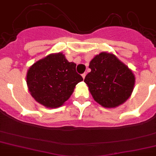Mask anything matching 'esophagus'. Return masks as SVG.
I'll return each mask as SVG.
<instances>
[{
    "label": "esophagus",
    "instance_id": "34e87169",
    "mask_svg": "<svg viewBox=\"0 0 156 156\" xmlns=\"http://www.w3.org/2000/svg\"><path fill=\"white\" fill-rule=\"evenodd\" d=\"M85 76H86V73H83V74H82V77H83V79H85Z\"/></svg>",
    "mask_w": 156,
    "mask_h": 156
}]
</instances>
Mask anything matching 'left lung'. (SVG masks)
Listing matches in <instances>:
<instances>
[{"instance_id":"left-lung-1","label":"left lung","mask_w":156,"mask_h":156,"mask_svg":"<svg viewBox=\"0 0 156 156\" xmlns=\"http://www.w3.org/2000/svg\"><path fill=\"white\" fill-rule=\"evenodd\" d=\"M91 72L84 82L95 101L105 108H115L130 97L136 82L135 75L112 53L102 52L90 62Z\"/></svg>"}]
</instances>
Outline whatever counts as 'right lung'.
Listing matches in <instances>:
<instances>
[{"label":"right lung","instance_id":"add662e5","mask_svg":"<svg viewBox=\"0 0 156 156\" xmlns=\"http://www.w3.org/2000/svg\"><path fill=\"white\" fill-rule=\"evenodd\" d=\"M76 64L69 62L62 53H51L35 62L27 73L28 90L47 108L63 106L83 77L76 71Z\"/></svg>","mask_w":156,"mask_h":156}]
</instances>
